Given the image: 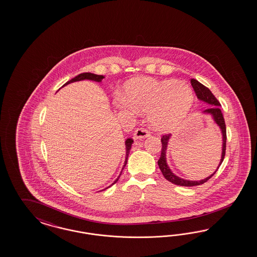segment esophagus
Segmentation results:
<instances>
[{
  "mask_svg": "<svg viewBox=\"0 0 257 257\" xmlns=\"http://www.w3.org/2000/svg\"><path fill=\"white\" fill-rule=\"evenodd\" d=\"M149 136H150V134H149L148 131L146 129H143V128H139L134 133V138L136 140H142V139L148 138Z\"/></svg>",
  "mask_w": 257,
  "mask_h": 257,
  "instance_id": "obj_1",
  "label": "esophagus"
}]
</instances>
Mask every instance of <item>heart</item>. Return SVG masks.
<instances>
[{
	"instance_id": "b5f03b06",
	"label": "heart",
	"mask_w": 257,
	"mask_h": 257,
	"mask_svg": "<svg viewBox=\"0 0 257 257\" xmlns=\"http://www.w3.org/2000/svg\"><path fill=\"white\" fill-rule=\"evenodd\" d=\"M124 93L125 98L115 99L116 108L130 114L149 112L150 123L162 132L178 127L194 102L192 88L182 81L138 78L125 85Z\"/></svg>"
}]
</instances>
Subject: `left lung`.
Returning <instances> with one entry per match:
<instances>
[{
  "label": "left lung",
  "instance_id": "8db88e82",
  "mask_svg": "<svg viewBox=\"0 0 257 257\" xmlns=\"http://www.w3.org/2000/svg\"><path fill=\"white\" fill-rule=\"evenodd\" d=\"M191 86L194 89L195 93L197 98L200 101H203L207 104H209V108L203 110L202 113L204 115H209L211 117L214 119V121L216 122V124H218L220 131H221V135H222V149H221V157H220V161L218 165V168L216 169V171H214L211 175L208 177L204 178V179L200 180V181H191V180L184 179L181 178L179 176L175 175L172 171H171L169 165L167 163V149H168V144L169 141L171 140V135H166L163 136L161 139V142H162V151H161V156L158 160V166L159 169L162 171V174L164 177L168 181H170L172 184H175L177 186H182V187H194V186H200L202 185L203 183L207 182L208 180L210 179L211 177L216 173V171H218L219 166L222 163L223 159H224V156H225L226 150V126L225 121H224V117L221 113L220 110V103L219 101L216 99V97L213 95L211 92L210 89L207 88L206 86H203L201 84L199 81L195 80V79H191Z\"/></svg>",
  "mask_w": 257,
  "mask_h": 257
}]
</instances>
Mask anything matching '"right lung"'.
Masks as SVG:
<instances>
[{"label": "right lung", "mask_w": 257, "mask_h": 257, "mask_svg": "<svg viewBox=\"0 0 257 257\" xmlns=\"http://www.w3.org/2000/svg\"><path fill=\"white\" fill-rule=\"evenodd\" d=\"M103 78H104V76H102V75L94 74V73H91V72H85V73H81V74L77 75L76 77H74L73 79L70 80V81H68L66 84H64V85H63V86H67V85L71 84V83H74V82L84 81V80H90V81H94V82L100 83V82H101V80H102ZM59 89H60V88H59ZM133 142H134V140H133L132 139H127V140H125V154H126V155H125L124 165H123V167H122V170L124 169V167L126 166V164H127L128 156H129V154H130V150H131V147H132ZM121 172H122V171H120V173H119L118 177H117V179L114 181V183H112V184H111L109 187H106V188H108V187H111V186H113L115 183H117V180H118L119 176H120V174H121ZM106 188H104V189H106Z\"/></svg>", "instance_id": "right-lung-1"}]
</instances>
